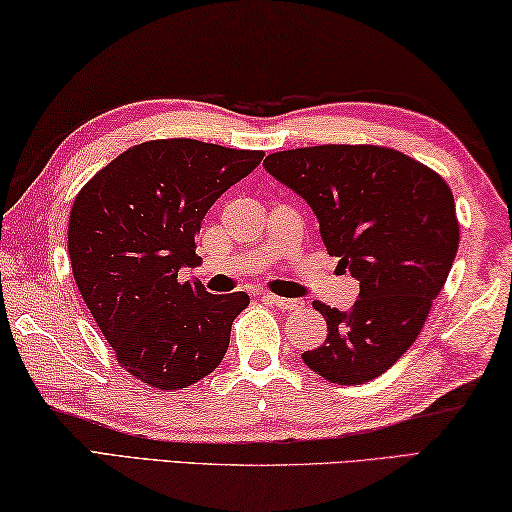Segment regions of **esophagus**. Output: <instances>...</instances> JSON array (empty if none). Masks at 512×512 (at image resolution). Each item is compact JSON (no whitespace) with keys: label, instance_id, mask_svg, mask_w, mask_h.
I'll return each mask as SVG.
<instances>
[{"label":"esophagus","instance_id":"obj_1","mask_svg":"<svg viewBox=\"0 0 512 512\" xmlns=\"http://www.w3.org/2000/svg\"><path fill=\"white\" fill-rule=\"evenodd\" d=\"M263 299L274 303V306L281 308V310H299V308H303V301H299V299H285V297H276V294H265Z\"/></svg>","mask_w":512,"mask_h":512}]
</instances>
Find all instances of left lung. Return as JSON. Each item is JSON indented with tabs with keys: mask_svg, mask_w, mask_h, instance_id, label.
Segmentation results:
<instances>
[{
	"mask_svg": "<svg viewBox=\"0 0 512 512\" xmlns=\"http://www.w3.org/2000/svg\"><path fill=\"white\" fill-rule=\"evenodd\" d=\"M263 166L308 202L328 254L360 281L351 310L315 301L328 337L303 362L337 384L378 378L416 342L452 270L459 222L450 186L382 146L281 150Z\"/></svg>",
	"mask_w": 512,
	"mask_h": 512,
	"instance_id": "8db88e82",
	"label": "left lung"
}]
</instances>
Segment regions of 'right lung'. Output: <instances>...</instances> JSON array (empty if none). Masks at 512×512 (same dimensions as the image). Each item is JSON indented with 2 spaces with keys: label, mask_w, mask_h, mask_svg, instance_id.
<instances>
[{
  "label": "right lung",
  "mask_w": 512,
  "mask_h": 512,
  "mask_svg": "<svg viewBox=\"0 0 512 512\" xmlns=\"http://www.w3.org/2000/svg\"><path fill=\"white\" fill-rule=\"evenodd\" d=\"M261 159L195 139L146 141L98 170L71 206L78 290L116 360L150 387L184 389L227 353L249 297L211 294L179 270L200 263L206 211Z\"/></svg>",
  "instance_id": "1"
}]
</instances>
